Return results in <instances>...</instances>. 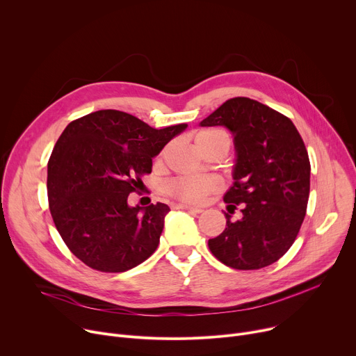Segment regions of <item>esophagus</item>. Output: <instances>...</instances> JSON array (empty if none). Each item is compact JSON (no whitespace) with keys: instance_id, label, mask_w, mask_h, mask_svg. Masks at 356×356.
<instances>
[{"instance_id":"esophagus-1","label":"esophagus","mask_w":356,"mask_h":356,"mask_svg":"<svg viewBox=\"0 0 356 356\" xmlns=\"http://www.w3.org/2000/svg\"><path fill=\"white\" fill-rule=\"evenodd\" d=\"M175 207H176V209H180V210L195 211V213H202V211H203V209H202V207H197V206H191V204H176Z\"/></svg>"}]
</instances>
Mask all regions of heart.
<instances>
[{"label":"heart","mask_w":356,"mask_h":356,"mask_svg":"<svg viewBox=\"0 0 356 356\" xmlns=\"http://www.w3.org/2000/svg\"><path fill=\"white\" fill-rule=\"evenodd\" d=\"M218 141H229L226 133L220 130H200L195 136L196 149L202 153ZM165 193L184 203L197 204L220 188V181L211 176H179L169 180L164 186Z\"/></svg>","instance_id":"obj_1"}]
</instances>
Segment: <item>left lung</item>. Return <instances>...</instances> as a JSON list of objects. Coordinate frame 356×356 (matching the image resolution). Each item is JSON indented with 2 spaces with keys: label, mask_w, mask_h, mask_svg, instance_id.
Masks as SVG:
<instances>
[{
  "label": "left lung",
  "mask_w": 356,
  "mask_h": 356,
  "mask_svg": "<svg viewBox=\"0 0 356 356\" xmlns=\"http://www.w3.org/2000/svg\"><path fill=\"white\" fill-rule=\"evenodd\" d=\"M202 127L225 126L233 134V186L223 200L241 204L244 216L232 222L209 249L229 268L254 270L269 266L293 245L306 215L311 163L291 118L248 97L223 103Z\"/></svg>",
  "instance_id": "8db88e82"
}]
</instances>
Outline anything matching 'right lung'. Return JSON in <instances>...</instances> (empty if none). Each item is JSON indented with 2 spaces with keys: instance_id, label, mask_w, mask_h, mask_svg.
Returning <instances> with one entry per match:
<instances>
[{
  "instance_id": "1",
  "label": "right lung",
  "mask_w": 356,
  "mask_h": 356,
  "mask_svg": "<svg viewBox=\"0 0 356 356\" xmlns=\"http://www.w3.org/2000/svg\"><path fill=\"white\" fill-rule=\"evenodd\" d=\"M187 124L153 129L118 110H99L71 122L53 149L47 193L67 248L88 268L126 272L159 246L169 206L131 207L152 159Z\"/></svg>"
}]
</instances>
